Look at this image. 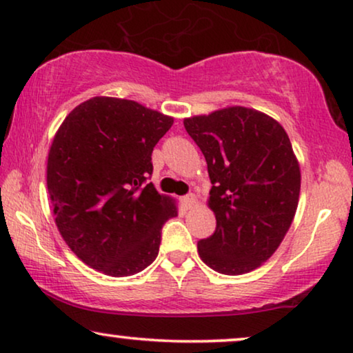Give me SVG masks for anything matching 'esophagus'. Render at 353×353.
Instances as JSON below:
<instances>
[{
  "label": "esophagus",
  "mask_w": 353,
  "mask_h": 353,
  "mask_svg": "<svg viewBox=\"0 0 353 353\" xmlns=\"http://www.w3.org/2000/svg\"><path fill=\"white\" fill-rule=\"evenodd\" d=\"M181 201H182V206L185 208V210H192L193 206H196V196L193 195V193H190V195L182 196Z\"/></svg>",
  "instance_id": "1"
}]
</instances>
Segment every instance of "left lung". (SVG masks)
I'll list each match as a JSON object with an SVG mask.
<instances>
[{"mask_svg":"<svg viewBox=\"0 0 353 353\" xmlns=\"http://www.w3.org/2000/svg\"><path fill=\"white\" fill-rule=\"evenodd\" d=\"M183 126L212 183L216 232L198 241V254L219 274H248L274 254L294 219L301 168L290 137L272 117L240 105L185 118Z\"/></svg>","mask_w":353,"mask_h":353,"instance_id":"1","label":"left lung"}]
</instances>
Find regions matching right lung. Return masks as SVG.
I'll use <instances>...</instances> for the list:
<instances>
[{"mask_svg":"<svg viewBox=\"0 0 353 353\" xmlns=\"http://www.w3.org/2000/svg\"><path fill=\"white\" fill-rule=\"evenodd\" d=\"M172 123L134 101L97 96L57 129L46 171L54 221L91 269L129 276L157 259L161 227L177 206L145 181L153 147Z\"/></svg>","mask_w":353,"mask_h":353,"instance_id":"1","label":"right lung"}]
</instances>
